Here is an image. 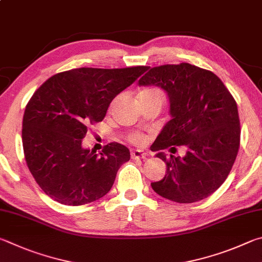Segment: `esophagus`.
Masks as SVG:
<instances>
[{"label": "esophagus", "instance_id": "34e87169", "mask_svg": "<svg viewBox=\"0 0 262 262\" xmlns=\"http://www.w3.org/2000/svg\"><path fill=\"white\" fill-rule=\"evenodd\" d=\"M131 157L134 159H145L147 157V153L144 149H134L131 152Z\"/></svg>", "mask_w": 262, "mask_h": 262}]
</instances>
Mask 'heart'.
<instances>
[{
  "label": "heart",
  "mask_w": 262,
  "mask_h": 262,
  "mask_svg": "<svg viewBox=\"0 0 262 262\" xmlns=\"http://www.w3.org/2000/svg\"><path fill=\"white\" fill-rule=\"evenodd\" d=\"M149 94H161V93H160V91L157 89H146V90L141 91L138 94V96H144V95H149ZM144 140H145L144 136H141V135H137L134 137V141L136 144L144 143Z\"/></svg>",
  "instance_id": "1"
}]
</instances>
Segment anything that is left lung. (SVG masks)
<instances>
[{
    "mask_svg": "<svg viewBox=\"0 0 262 262\" xmlns=\"http://www.w3.org/2000/svg\"><path fill=\"white\" fill-rule=\"evenodd\" d=\"M138 84L162 89L170 104L171 119L152 145L167 170L152 189L181 204L207 198L227 180L239 148L236 101L215 73L189 63L150 68ZM170 145H183L185 157L168 159L161 150Z\"/></svg>",
    "mask_w": 262,
    "mask_h": 262,
    "instance_id": "left-lung-1",
    "label": "left lung"
}]
</instances>
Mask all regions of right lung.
Instances as JSON below:
<instances>
[{"label": "right lung", "mask_w": 262, "mask_h": 262, "mask_svg": "<svg viewBox=\"0 0 262 262\" xmlns=\"http://www.w3.org/2000/svg\"><path fill=\"white\" fill-rule=\"evenodd\" d=\"M147 69H72L34 92L23 117L21 139L27 167L46 194L80 206L108 193L130 150L112 143L96 154L82 147V139L87 127L104 118L115 96Z\"/></svg>", "instance_id": "right-lung-1"}]
</instances>
